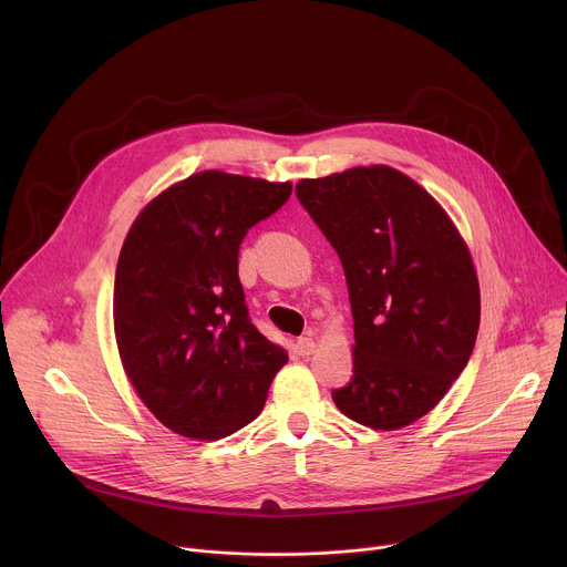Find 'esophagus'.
Returning <instances> with one entry per match:
<instances>
[{"label":"esophagus","instance_id":"obj_1","mask_svg":"<svg viewBox=\"0 0 567 567\" xmlns=\"http://www.w3.org/2000/svg\"><path fill=\"white\" fill-rule=\"evenodd\" d=\"M296 350L300 357H309L316 352V341L311 337H302L298 343H296Z\"/></svg>","mask_w":567,"mask_h":567}]
</instances>
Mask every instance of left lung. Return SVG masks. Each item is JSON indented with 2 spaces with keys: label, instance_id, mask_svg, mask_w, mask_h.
<instances>
[{
  "label": "left lung",
  "instance_id": "left-lung-1",
  "mask_svg": "<svg viewBox=\"0 0 567 567\" xmlns=\"http://www.w3.org/2000/svg\"><path fill=\"white\" fill-rule=\"evenodd\" d=\"M296 195L341 258L354 379L339 411L374 431L431 413L466 368L480 326L471 251L446 210L390 166L300 179Z\"/></svg>",
  "mask_w": 567,
  "mask_h": 567
}]
</instances>
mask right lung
<instances>
[{"label": "right lung", "instance_id": "1", "mask_svg": "<svg viewBox=\"0 0 567 567\" xmlns=\"http://www.w3.org/2000/svg\"><path fill=\"white\" fill-rule=\"evenodd\" d=\"M291 182L204 171L158 193L127 230L114 280V337L145 409L177 435L221 440L254 422L287 350L249 318L237 276L247 230Z\"/></svg>", "mask_w": 567, "mask_h": 567}]
</instances>
